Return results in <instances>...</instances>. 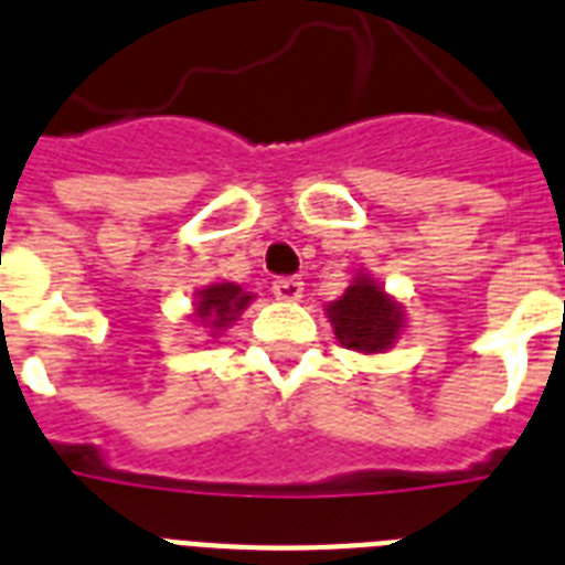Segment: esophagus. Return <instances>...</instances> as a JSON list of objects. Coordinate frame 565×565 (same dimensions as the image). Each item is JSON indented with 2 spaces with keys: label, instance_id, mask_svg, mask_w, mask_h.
Here are the masks:
<instances>
[{
  "label": "esophagus",
  "instance_id": "obj_1",
  "mask_svg": "<svg viewBox=\"0 0 565 565\" xmlns=\"http://www.w3.org/2000/svg\"><path fill=\"white\" fill-rule=\"evenodd\" d=\"M273 292H275V298H281V301H301V296H305V281H301V278H296V275L275 278Z\"/></svg>",
  "mask_w": 565,
  "mask_h": 565
}]
</instances>
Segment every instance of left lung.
<instances>
[{"label": "left lung", "mask_w": 565, "mask_h": 565, "mask_svg": "<svg viewBox=\"0 0 565 565\" xmlns=\"http://www.w3.org/2000/svg\"><path fill=\"white\" fill-rule=\"evenodd\" d=\"M335 339L348 350L382 353L399 339L402 307L373 278L359 275L339 301L327 307Z\"/></svg>", "instance_id": "obj_1"}]
</instances>
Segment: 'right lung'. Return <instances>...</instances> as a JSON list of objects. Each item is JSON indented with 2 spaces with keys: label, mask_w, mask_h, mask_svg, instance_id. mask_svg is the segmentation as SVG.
<instances>
[{
  "label": "right lung",
  "mask_w": 565,
  "mask_h": 565,
  "mask_svg": "<svg viewBox=\"0 0 565 565\" xmlns=\"http://www.w3.org/2000/svg\"><path fill=\"white\" fill-rule=\"evenodd\" d=\"M249 301H253V296L241 290V284H232V281L212 284V287L198 292L194 316H198L201 321H206V327H212L215 333H221V330L230 327L232 321H238L241 310H244Z\"/></svg>",
  "instance_id": "add662e5"
}]
</instances>
